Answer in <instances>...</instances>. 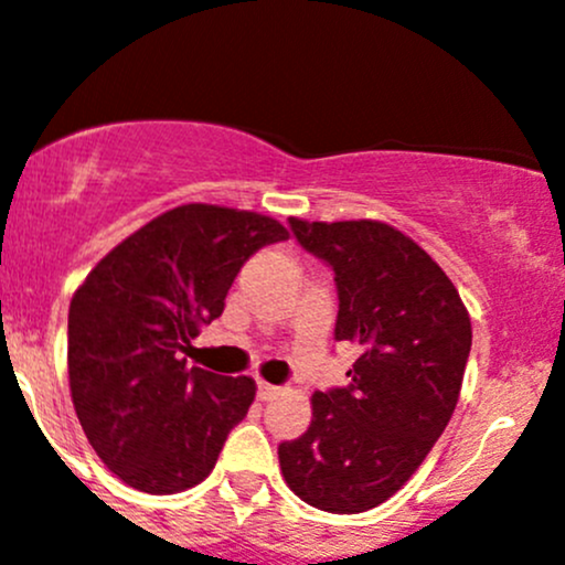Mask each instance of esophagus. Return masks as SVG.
<instances>
[{"label": "esophagus", "mask_w": 565, "mask_h": 565, "mask_svg": "<svg viewBox=\"0 0 565 565\" xmlns=\"http://www.w3.org/2000/svg\"><path fill=\"white\" fill-rule=\"evenodd\" d=\"M281 393V387H276V385H270V382H257V398L260 401H274L276 395Z\"/></svg>", "instance_id": "1"}]
</instances>
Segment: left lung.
Listing matches in <instances>:
<instances>
[{"mask_svg":"<svg viewBox=\"0 0 565 565\" xmlns=\"http://www.w3.org/2000/svg\"><path fill=\"white\" fill-rule=\"evenodd\" d=\"M289 228L334 270V340L361 353L350 385L313 393L310 427L278 446V462L310 508L353 515L391 499L449 425L470 316L440 265L393 225L289 217Z\"/></svg>","mask_w":565,"mask_h":565,"instance_id":"1","label":"left lung"}]
</instances>
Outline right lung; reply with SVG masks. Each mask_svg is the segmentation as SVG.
Listing matches in <instances>:
<instances>
[{
	"instance_id": "add662e5",
	"label": "right lung",
	"mask_w": 565,
	"mask_h": 565,
	"mask_svg": "<svg viewBox=\"0 0 565 565\" xmlns=\"http://www.w3.org/2000/svg\"><path fill=\"white\" fill-rule=\"evenodd\" d=\"M289 233L274 217L183 204L153 217L89 270L68 308L71 401L114 476L178 494L215 468L255 401V380L188 366L242 265Z\"/></svg>"
}]
</instances>
